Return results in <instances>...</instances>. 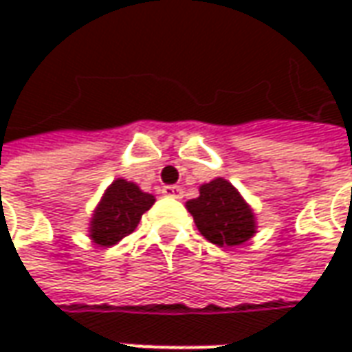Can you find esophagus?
<instances>
[{
  "label": "esophagus",
  "mask_w": 352,
  "mask_h": 352,
  "mask_svg": "<svg viewBox=\"0 0 352 352\" xmlns=\"http://www.w3.org/2000/svg\"><path fill=\"white\" fill-rule=\"evenodd\" d=\"M162 194L168 196V198L181 199L183 198V188H181V186H164V188H162Z\"/></svg>",
  "instance_id": "obj_1"
}]
</instances>
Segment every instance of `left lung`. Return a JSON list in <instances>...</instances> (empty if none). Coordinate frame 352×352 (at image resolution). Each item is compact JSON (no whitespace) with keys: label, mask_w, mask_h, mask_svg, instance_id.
I'll use <instances>...</instances> for the list:
<instances>
[{"label":"left lung","mask_w":352,"mask_h":352,"mask_svg":"<svg viewBox=\"0 0 352 352\" xmlns=\"http://www.w3.org/2000/svg\"><path fill=\"white\" fill-rule=\"evenodd\" d=\"M186 207L201 236L219 247L241 245L254 234L251 207L226 179H214L204 184L199 188V198L190 199Z\"/></svg>","instance_id":"left-lung-1"}]
</instances>
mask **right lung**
I'll return each instance as SVG.
<instances>
[{"mask_svg": "<svg viewBox=\"0 0 352 352\" xmlns=\"http://www.w3.org/2000/svg\"><path fill=\"white\" fill-rule=\"evenodd\" d=\"M154 204V196L139 190V186L116 179L101 198L90 222V237L101 247L116 245L130 236L145 211Z\"/></svg>", "mask_w": 352, "mask_h": 352, "instance_id": "add662e5", "label": "right lung"}]
</instances>
